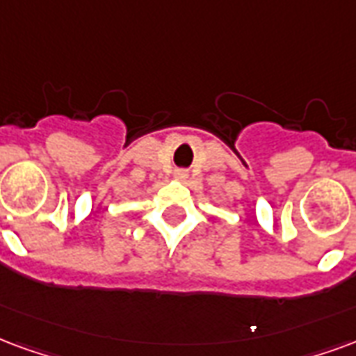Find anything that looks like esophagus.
Returning <instances> with one entry per match:
<instances>
[{
	"label": "esophagus",
	"mask_w": 356,
	"mask_h": 356,
	"mask_svg": "<svg viewBox=\"0 0 356 356\" xmlns=\"http://www.w3.org/2000/svg\"><path fill=\"white\" fill-rule=\"evenodd\" d=\"M175 177H177V179H185L186 177V171L185 170H177V171H175Z\"/></svg>",
	"instance_id": "1"
}]
</instances>
